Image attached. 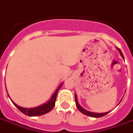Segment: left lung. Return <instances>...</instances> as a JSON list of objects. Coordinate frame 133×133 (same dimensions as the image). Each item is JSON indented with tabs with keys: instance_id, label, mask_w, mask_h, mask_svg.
<instances>
[{
	"instance_id": "1",
	"label": "left lung",
	"mask_w": 133,
	"mask_h": 133,
	"mask_svg": "<svg viewBox=\"0 0 133 133\" xmlns=\"http://www.w3.org/2000/svg\"><path fill=\"white\" fill-rule=\"evenodd\" d=\"M117 49H118V48H117ZM118 50H119V52H120L121 56L124 58V56H123V53H122V52H121V50H120V49H118ZM75 104H76V106H77L78 109L81 112H82V113H83V114L85 115L90 116V117H103V116H105V115H107L108 113L110 112H103V113H96V112H92L88 111V110H85L84 108H83L79 105V103H78V100H77L76 95H75Z\"/></svg>"
}]
</instances>
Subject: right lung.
<instances>
[{"instance_id": "add662e5", "label": "right lung", "mask_w": 133, "mask_h": 133, "mask_svg": "<svg viewBox=\"0 0 133 133\" xmlns=\"http://www.w3.org/2000/svg\"><path fill=\"white\" fill-rule=\"evenodd\" d=\"M62 85H63V83L61 84V85L58 87V89L55 90V92L53 93V95H52L51 98L50 99L48 103H46L45 104H43V105H42L41 106H38V107H36V108H25L20 107V106L16 105L14 103H13L20 111L22 112L23 114L27 115L28 116H39V115L46 114L48 112H49L54 108L58 92Z\"/></svg>"}]
</instances>
